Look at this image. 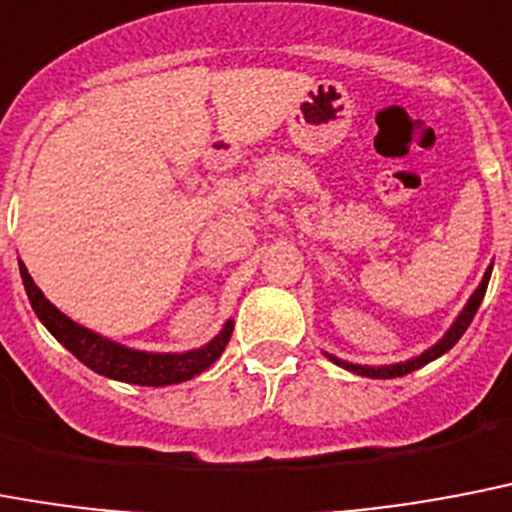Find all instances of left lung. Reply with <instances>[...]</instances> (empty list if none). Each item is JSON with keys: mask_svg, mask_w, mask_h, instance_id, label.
Masks as SVG:
<instances>
[{"mask_svg": "<svg viewBox=\"0 0 512 512\" xmlns=\"http://www.w3.org/2000/svg\"><path fill=\"white\" fill-rule=\"evenodd\" d=\"M489 277H492V267L486 269L484 280H481V285H478V288H476V293L470 296V301H468V304H465V309H463V312H460V317H457V320H455V325L449 327L447 335H444V338H441V341L436 343V346H431V349H428V351H423L420 357L407 359V362H399V365H383V367L351 365V362H343V359L330 357V354H327V357L333 359L335 365L346 367V370L357 372V375H365V378H402V375H407V372L418 370V367L428 365V362H433V359L441 357V354H447V351L452 349V346H455V343L460 341V338H463V333H465V330H468V325H470V322H473V317H476L478 306H481V301H484V293H486V285H489Z\"/></svg>", "mask_w": 512, "mask_h": 512, "instance_id": "left-lung-1", "label": "left lung"}]
</instances>
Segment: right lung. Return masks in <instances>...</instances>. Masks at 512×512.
<instances>
[{"mask_svg": "<svg viewBox=\"0 0 512 512\" xmlns=\"http://www.w3.org/2000/svg\"><path fill=\"white\" fill-rule=\"evenodd\" d=\"M20 277L26 285L28 301L34 306L36 317L42 320L49 333L55 335L57 341L63 343L65 349L71 351L73 357L84 362L89 370L100 372L105 378L124 380V383H137V386H171V383H182L203 370L214 365L216 359L222 357L224 346L230 343L232 322L222 327V333L216 335L214 341L206 343L203 349L185 351V354H147V351L126 349L121 343H113L102 335L92 333L87 327L76 325L68 320L57 306H52L44 298V293L34 285L28 269L20 264Z\"/></svg>", "mask_w": 512, "mask_h": 512, "instance_id": "obj_1", "label": "right lung"}]
</instances>
